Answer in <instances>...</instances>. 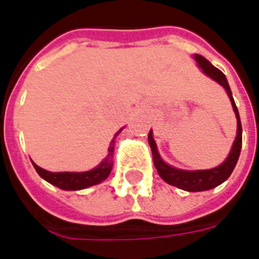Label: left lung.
Here are the masks:
<instances>
[{
  "label": "left lung",
  "mask_w": 259,
  "mask_h": 259,
  "mask_svg": "<svg viewBox=\"0 0 259 259\" xmlns=\"http://www.w3.org/2000/svg\"><path fill=\"white\" fill-rule=\"evenodd\" d=\"M193 57H194L195 62L198 64V66L202 70V73L206 74L208 77H211L212 80H215L217 83L222 85L223 89L226 90V93H228L229 98H230L234 115H236V119H237V135H236V139L233 141L232 150L229 152L226 159L221 165L215 166V168L201 169V170H186V169L175 168L172 165L165 162L162 158H161L159 152H158L157 143H155L154 136H152V130H150V133H148V143H150V147H151L154 165H155L158 175L162 178V180H165L168 185H172L175 187L182 189V190L185 191H205L211 190V189H213V187H217L219 185H222L223 182L232 175L236 163L239 161L240 151H241V141H243V136L241 135H243V129H241L239 111H237V107L234 104L232 90L229 87L226 76L219 69L215 68L204 57H201L198 54H194Z\"/></svg>",
  "instance_id": "obj_1"
}]
</instances>
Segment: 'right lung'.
<instances>
[{
  "label": "right lung",
  "mask_w": 259,
  "mask_h": 259,
  "mask_svg": "<svg viewBox=\"0 0 259 259\" xmlns=\"http://www.w3.org/2000/svg\"><path fill=\"white\" fill-rule=\"evenodd\" d=\"M123 130V127L116 132L113 136V140L109 144L108 148L107 157L102 159L101 162L98 163V166H96L91 170H85V172H50L46 169L40 168L38 165L33 162V166L37 170V174L40 175V178L44 180H47L48 183H51L53 186H57L61 190H83L91 186H96L98 183H101L107 179L113 166V146H115V139L116 136Z\"/></svg>",
  "instance_id": "right-lung-1"
}]
</instances>
